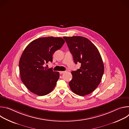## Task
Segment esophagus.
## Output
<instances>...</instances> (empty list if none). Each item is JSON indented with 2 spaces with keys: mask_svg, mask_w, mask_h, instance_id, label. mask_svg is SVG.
I'll use <instances>...</instances> for the list:
<instances>
[{
  "mask_svg": "<svg viewBox=\"0 0 129 129\" xmlns=\"http://www.w3.org/2000/svg\"><path fill=\"white\" fill-rule=\"evenodd\" d=\"M65 72V71H60V75H62V74H63V73H64Z\"/></svg>",
  "mask_w": 129,
  "mask_h": 129,
  "instance_id": "esophagus-1",
  "label": "esophagus"
}]
</instances>
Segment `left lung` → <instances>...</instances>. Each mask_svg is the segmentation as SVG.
Instances as JSON below:
<instances>
[{
    "mask_svg": "<svg viewBox=\"0 0 129 129\" xmlns=\"http://www.w3.org/2000/svg\"><path fill=\"white\" fill-rule=\"evenodd\" d=\"M76 64H81L80 69L72 71L69 83L73 92L85 96L91 93L101 82L104 65L96 47L89 39L81 36L64 37Z\"/></svg>",
    "mask_w": 129,
    "mask_h": 129,
    "instance_id": "left-lung-1",
    "label": "left lung"
}]
</instances>
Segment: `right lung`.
<instances>
[{"label":"right lung","instance_id":"1","mask_svg":"<svg viewBox=\"0 0 129 129\" xmlns=\"http://www.w3.org/2000/svg\"><path fill=\"white\" fill-rule=\"evenodd\" d=\"M65 43L60 37H42L31 42L24 49L19 67L21 81L33 93L43 96L50 93L59 78V72L45 65L52 62V55Z\"/></svg>","mask_w":129,"mask_h":129}]
</instances>
